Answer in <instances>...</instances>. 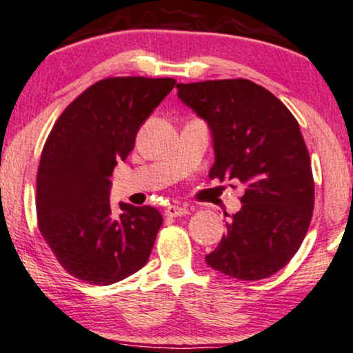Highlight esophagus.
I'll use <instances>...</instances> for the list:
<instances>
[{"label":"esophagus","instance_id":"34e87169","mask_svg":"<svg viewBox=\"0 0 353 353\" xmlns=\"http://www.w3.org/2000/svg\"><path fill=\"white\" fill-rule=\"evenodd\" d=\"M188 214V210L183 208V206H176V205H170L165 208V216L170 218H178V216H185Z\"/></svg>","mask_w":353,"mask_h":353}]
</instances>
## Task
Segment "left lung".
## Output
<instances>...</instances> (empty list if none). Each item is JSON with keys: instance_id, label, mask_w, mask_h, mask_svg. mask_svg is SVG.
<instances>
[{"instance_id": "8db88e82", "label": "left lung", "mask_w": 353, "mask_h": 353, "mask_svg": "<svg viewBox=\"0 0 353 353\" xmlns=\"http://www.w3.org/2000/svg\"><path fill=\"white\" fill-rule=\"evenodd\" d=\"M176 89L211 128V180L244 186L241 210L206 263L236 279H266L294 258L312 219L314 176L299 123L276 95L248 79Z\"/></svg>"}]
</instances>
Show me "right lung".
<instances>
[{"mask_svg":"<svg viewBox=\"0 0 353 353\" xmlns=\"http://www.w3.org/2000/svg\"><path fill=\"white\" fill-rule=\"evenodd\" d=\"M176 84L172 77H107L65 107L41 153L37 226L57 263L87 284L109 285L147 264L163 218L153 206L112 210L110 175L137 132Z\"/></svg>","mask_w":353,"mask_h":353,"instance_id":"1","label":"right lung"}]
</instances>
